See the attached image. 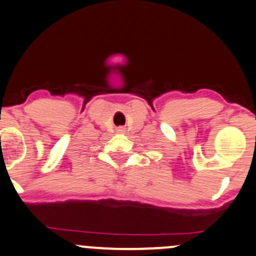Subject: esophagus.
Listing matches in <instances>:
<instances>
[{"label": "esophagus", "mask_w": 256, "mask_h": 256, "mask_svg": "<svg viewBox=\"0 0 256 256\" xmlns=\"http://www.w3.org/2000/svg\"><path fill=\"white\" fill-rule=\"evenodd\" d=\"M118 131H122V130H118Z\"/></svg>", "instance_id": "obj_1"}]
</instances>
